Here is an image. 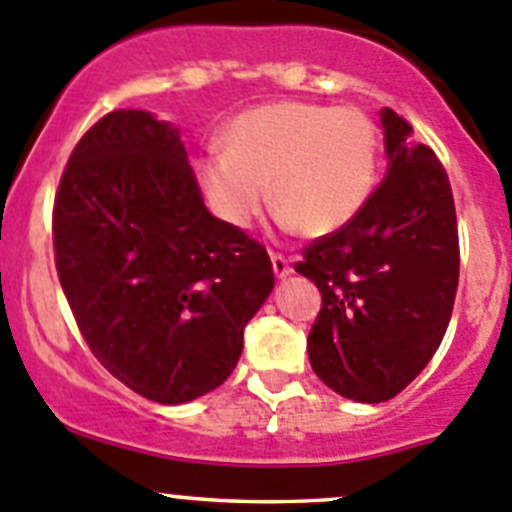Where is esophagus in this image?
I'll list each match as a JSON object with an SVG mask.
<instances>
[{
    "label": "esophagus",
    "instance_id": "1",
    "mask_svg": "<svg viewBox=\"0 0 512 512\" xmlns=\"http://www.w3.org/2000/svg\"><path fill=\"white\" fill-rule=\"evenodd\" d=\"M270 260H272V270H275L277 277H287L292 272L290 260H287L285 255H280V252H270Z\"/></svg>",
    "mask_w": 512,
    "mask_h": 512
}]
</instances>
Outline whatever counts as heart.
<instances>
[{"label": "heart", "instance_id": "obj_1", "mask_svg": "<svg viewBox=\"0 0 512 512\" xmlns=\"http://www.w3.org/2000/svg\"><path fill=\"white\" fill-rule=\"evenodd\" d=\"M222 152L200 160L212 207L247 227L267 200L290 230L325 237L350 225L375 190L377 132L355 107L270 102L222 132Z\"/></svg>", "mask_w": 512, "mask_h": 512}]
</instances>
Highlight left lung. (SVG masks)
I'll list each match as a JSON object with an SVG mask.
<instances>
[{
  "mask_svg": "<svg viewBox=\"0 0 512 512\" xmlns=\"http://www.w3.org/2000/svg\"><path fill=\"white\" fill-rule=\"evenodd\" d=\"M388 175L360 215L317 237L295 270L317 285L307 335L315 375L342 398L385 403L443 342L460 275L458 217L445 167L410 142L408 119L380 112Z\"/></svg>",
  "mask_w": 512,
  "mask_h": 512,
  "instance_id": "left-lung-1",
  "label": "left lung"
}]
</instances>
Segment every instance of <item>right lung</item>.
Masks as SVG:
<instances>
[{
    "instance_id": "add662e5",
    "label": "right lung",
    "mask_w": 512,
    "mask_h": 512,
    "mask_svg": "<svg viewBox=\"0 0 512 512\" xmlns=\"http://www.w3.org/2000/svg\"><path fill=\"white\" fill-rule=\"evenodd\" d=\"M54 262L92 355L155 403L230 377L275 285L270 255L207 212L180 132L114 109L69 155L52 212Z\"/></svg>"
}]
</instances>
